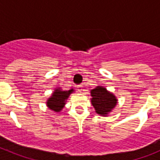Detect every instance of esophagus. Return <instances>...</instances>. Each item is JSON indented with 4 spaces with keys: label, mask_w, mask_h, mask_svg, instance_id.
Listing matches in <instances>:
<instances>
[{
    "label": "esophagus",
    "mask_w": 160,
    "mask_h": 160,
    "mask_svg": "<svg viewBox=\"0 0 160 160\" xmlns=\"http://www.w3.org/2000/svg\"><path fill=\"white\" fill-rule=\"evenodd\" d=\"M77 88H78V90L79 92H82V90H83L82 85H78V86L77 87Z\"/></svg>",
    "instance_id": "34e87169"
}]
</instances>
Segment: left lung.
<instances>
[{
    "label": "left lung",
    "mask_w": 160,
    "mask_h": 160,
    "mask_svg": "<svg viewBox=\"0 0 160 160\" xmlns=\"http://www.w3.org/2000/svg\"><path fill=\"white\" fill-rule=\"evenodd\" d=\"M92 96L91 103L96 112L101 115H107L110 111L116 106L115 96L108 92L104 87H97L90 91Z\"/></svg>",
    "instance_id": "8db88e82"
}]
</instances>
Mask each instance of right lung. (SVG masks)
Returning a JSON list of instances; mask_svg holds the SVG:
<instances>
[{
	"instance_id": "right-lung-1",
	"label": "right lung",
	"mask_w": 160,
	"mask_h": 160,
	"mask_svg": "<svg viewBox=\"0 0 160 160\" xmlns=\"http://www.w3.org/2000/svg\"><path fill=\"white\" fill-rule=\"evenodd\" d=\"M73 91V89L66 91H62L60 88L56 89V90L52 94V97L49 98L47 101V106L49 108L56 112H59L64 107L66 99Z\"/></svg>"
}]
</instances>
